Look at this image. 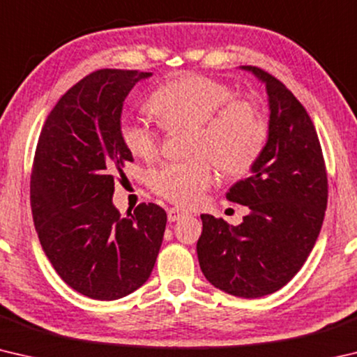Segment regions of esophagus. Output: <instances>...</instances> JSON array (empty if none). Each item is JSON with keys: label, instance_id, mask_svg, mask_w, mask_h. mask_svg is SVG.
<instances>
[{"label": "esophagus", "instance_id": "obj_1", "mask_svg": "<svg viewBox=\"0 0 357 357\" xmlns=\"http://www.w3.org/2000/svg\"><path fill=\"white\" fill-rule=\"evenodd\" d=\"M167 215H168V220H170V222H176L179 219H183L184 215H187V213H184V211H181L178 208H170V209H168Z\"/></svg>", "mask_w": 357, "mask_h": 357}]
</instances>
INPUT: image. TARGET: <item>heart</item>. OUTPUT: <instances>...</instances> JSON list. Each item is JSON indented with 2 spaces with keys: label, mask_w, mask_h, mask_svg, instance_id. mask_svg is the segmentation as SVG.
Wrapping results in <instances>:
<instances>
[{
  "label": "heart",
  "mask_w": 357,
  "mask_h": 357,
  "mask_svg": "<svg viewBox=\"0 0 357 357\" xmlns=\"http://www.w3.org/2000/svg\"><path fill=\"white\" fill-rule=\"evenodd\" d=\"M236 89L215 78L185 74L151 96L149 110L167 130L190 129L185 162H170L149 173L157 195L179 206H195L213 183L215 165L223 176L239 178L252 170L268 142V126L257 104L236 99ZM119 135L132 155L153 160L160 135L142 118H126Z\"/></svg>",
  "instance_id": "heart-1"
}]
</instances>
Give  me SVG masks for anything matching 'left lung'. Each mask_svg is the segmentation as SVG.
Segmentation results:
<instances>
[{"label":"left lung","instance_id":"1","mask_svg":"<svg viewBox=\"0 0 357 357\" xmlns=\"http://www.w3.org/2000/svg\"><path fill=\"white\" fill-rule=\"evenodd\" d=\"M264 83L268 142L227 200L249 208L243 223L202 214L197 243L209 283L238 298H261L285 287L299 273L321 229L328 204V176L317 130L293 93L268 72L241 66Z\"/></svg>","mask_w":357,"mask_h":357}]
</instances>
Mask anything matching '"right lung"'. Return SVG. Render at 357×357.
Here are the masks:
<instances>
[{
  "label": "right lung",
  "instance_id": "right-lung-1",
  "mask_svg": "<svg viewBox=\"0 0 357 357\" xmlns=\"http://www.w3.org/2000/svg\"><path fill=\"white\" fill-rule=\"evenodd\" d=\"M151 72L100 69L74 84L47 116L31 173L36 231L58 275L91 299L114 301L149 279L167 213L142 203L121 215L114 174L134 157L119 135L123 104Z\"/></svg>",
  "mask_w": 357,
  "mask_h": 357
}]
</instances>
